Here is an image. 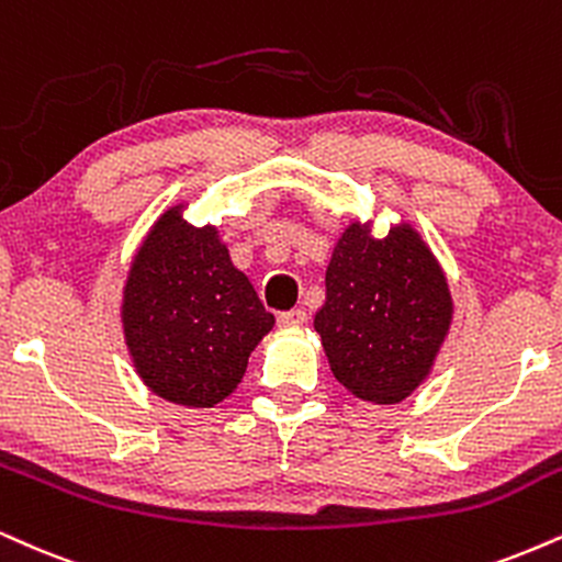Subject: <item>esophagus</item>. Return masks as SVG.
Segmentation results:
<instances>
[{
	"instance_id": "esophagus-1",
	"label": "esophagus",
	"mask_w": 562,
	"mask_h": 562,
	"mask_svg": "<svg viewBox=\"0 0 562 562\" xmlns=\"http://www.w3.org/2000/svg\"><path fill=\"white\" fill-rule=\"evenodd\" d=\"M277 324H280L282 329H299L306 324V311L303 308H293V311H285V314L277 316Z\"/></svg>"
}]
</instances>
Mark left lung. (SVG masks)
Listing matches in <instances>:
<instances>
[{
    "instance_id": "1",
    "label": "left lung",
    "mask_w": 562,
    "mask_h": 562,
    "mask_svg": "<svg viewBox=\"0 0 562 562\" xmlns=\"http://www.w3.org/2000/svg\"><path fill=\"white\" fill-rule=\"evenodd\" d=\"M448 274L411 222L376 238L350 220L327 263L314 327L335 380L361 401L392 405L429 380L452 327Z\"/></svg>"
}]
</instances>
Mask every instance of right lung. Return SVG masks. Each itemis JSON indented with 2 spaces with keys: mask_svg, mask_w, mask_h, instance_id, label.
Returning a JSON list of instances; mask_svg holds the SVG:
<instances>
[{
  "mask_svg": "<svg viewBox=\"0 0 562 562\" xmlns=\"http://www.w3.org/2000/svg\"><path fill=\"white\" fill-rule=\"evenodd\" d=\"M165 209L135 248L120 322L138 380L188 408H214L238 390L248 356L274 327L214 225Z\"/></svg>",
  "mask_w": 562,
  "mask_h": 562,
  "instance_id": "right-lung-1",
  "label": "right lung"
}]
</instances>
